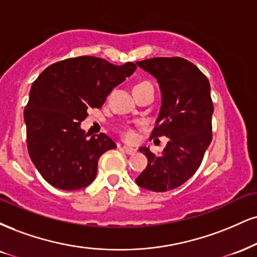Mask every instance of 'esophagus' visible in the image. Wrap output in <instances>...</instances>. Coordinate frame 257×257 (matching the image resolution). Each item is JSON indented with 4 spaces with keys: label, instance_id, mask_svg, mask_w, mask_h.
<instances>
[{
    "label": "esophagus",
    "instance_id": "34e87169",
    "mask_svg": "<svg viewBox=\"0 0 257 257\" xmlns=\"http://www.w3.org/2000/svg\"><path fill=\"white\" fill-rule=\"evenodd\" d=\"M122 151H123V152H125L126 154L137 153V150H135V148H132V147H129V146H123L122 147Z\"/></svg>",
    "mask_w": 257,
    "mask_h": 257
}]
</instances>
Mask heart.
Listing matches in <instances>:
<instances>
[{
	"label": "heart",
	"instance_id": "b5f03b06",
	"mask_svg": "<svg viewBox=\"0 0 257 257\" xmlns=\"http://www.w3.org/2000/svg\"><path fill=\"white\" fill-rule=\"evenodd\" d=\"M123 138H124L126 141H135L137 140L138 135L133 129H126V131L123 133Z\"/></svg>",
	"mask_w": 257,
	"mask_h": 257
}]
</instances>
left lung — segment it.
Segmentation results:
<instances>
[{"instance_id":"left-lung-1","label":"left lung","mask_w":257,"mask_h":257,"mask_svg":"<svg viewBox=\"0 0 257 257\" xmlns=\"http://www.w3.org/2000/svg\"><path fill=\"white\" fill-rule=\"evenodd\" d=\"M157 79L162 106L150 139L169 138L162 154L150 147L139 151L148 164L135 179L144 189L164 193L179 187L200 168L212 141L213 103L205 74L181 57H156L137 62Z\"/></svg>"}]
</instances>
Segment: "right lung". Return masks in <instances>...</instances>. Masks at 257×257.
Returning <instances> with one entry per match:
<instances>
[{
    "instance_id": "right-lung-1",
    "label": "right lung",
    "mask_w": 257,
    "mask_h": 257,
    "mask_svg": "<svg viewBox=\"0 0 257 257\" xmlns=\"http://www.w3.org/2000/svg\"><path fill=\"white\" fill-rule=\"evenodd\" d=\"M135 69L132 62L115 66L103 58L80 56L51 64L32 83L24 112L27 148L49 184L78 190L94 181L99 158L116 144L103 133L89 137L81 122Z\"/></svg>"
}]
</instances>
